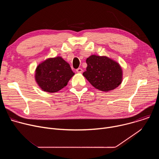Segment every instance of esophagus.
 Returning a JSON list of instances; mask_svg holds the SVG:
<instances>
[{
    "instance_id": "34e87169",
    "label": "esophagus",
    "mask_w": 159,
    "mask_h": 159,
    "mask_svg": "<svg viewBox=\"0 0 159 159\" xmlns=\"http://www.w3.org/2000/svg\"><path fill=\"white\" fill-rule=\"evenodd\" d=\"M76 72H77L78 74H81V73H82L83 70L81 69V68H79V69H77L76 70Z\"/></svg>"
}]
</instances>
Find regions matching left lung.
I'll return each instance as SVG.
<instances>
[{
	"label": "left lung",
	"mask_w": 159,
	"mask_h": 159,
	"mask_svg": "<svg viewBox=\"0 0 159 159\" xmlns=\"http://www.w3.org/2000/svg\"><path fill=\"white\" fill-rule=\"evenodd\" d=\"M87 66L83 75L95 88L108 92L123 81V70L119 63L106 56L92 55L86 60Z\"/></svg>",
	"instance_id": "8db88e82"
}]
</instances>
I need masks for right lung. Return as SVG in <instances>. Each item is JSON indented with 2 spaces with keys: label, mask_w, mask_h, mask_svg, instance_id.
<instances>
[{
  "label": "right lung",
  "mask_w": 159,
  "mask_h": 159,
  "mask_svg": "<svg viewBox=\"0 0 159 159\" xmlns=\"http://www.w3.org/2000/svg\"><path fill=\"white\" fill-rule=\"evenodd\" d=\"M69 63L61 57L48 58L36 67L34 74L38 86L44 92L57 93L74 75Z\"/></svg>",
  "instance_id": "right-lung-1"
}]
</instances>
